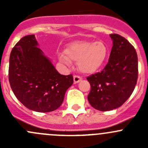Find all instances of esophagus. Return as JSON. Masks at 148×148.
Wrapping results in <instances>:
<instances>
[{"label": "esophagus", "mask_w": 148, "mask_h": 148, "mask_svg": "<svg viewBox=\"0 0 148 148\" xmlns=\"http://www.w3.org/2000/svg\"><path fill=\"white\" fill-rule=\"evenodd\" d=\"M82 79L80 77H79V76H74V84L79 83V82L82 81Z\"/></svg>", "instance_id": "esophagus-1"}]
</instances>
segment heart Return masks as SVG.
<instances>
[{
    "label": "heart",
    "instance_id": "b5f03b06",
    "mask_svg": "<svg viewBox=\"0 0 148 148\" xmlns=\"http://www.w3.org/2000/svg\"><path fill=\"white\" fill-rule=\"evenodd\" d=\"M65 55L59 59L70 65L71 62H78L80 71L86 74L99 71L105 63L109 54L107 46L102 41H76L69 44L64 50Z\"/></svg>",
    "mask_w": 148,
    "mask_h": 148
}]
</instances>
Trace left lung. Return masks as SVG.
<instances>
[{
    "instance_id": "8db88e82",
    "label": "left lung",
    "mask_w": 148,
    "mask_h": 148,
    "mask_svg": "<svg viewBox=\"0 0 148 148\" xmlns=\"http://www.w3.org/2000/svg\"><path fill=\"white\" fill-rule=\"evenodd\" d=\"M112 48L107 66L86 79L91 85L88 101L99 111H110L122 106L137 84L138 55L129 41L118 34H110Z\"/></svg>"
}]
</instances>
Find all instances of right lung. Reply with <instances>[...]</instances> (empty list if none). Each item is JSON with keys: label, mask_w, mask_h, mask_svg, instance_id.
Here are the masks:
<instances>
[{"label": "right lung", "mask_w": 148, "mask_h": 148, "mask_svg": "<svg viewBox=\"0 0 148 148\" xmlns=\"http://www.w3.org/2000/svg\"><path fill=\"white\" fill-rule=\"evenodd\" d=\"M38 46L34 35L23 37L15 45L10 55L8 78L15 96L25 107L49 112L62 105L74 80L71 74H59Z\"/></svg>", "instance_id": "obj_1"}]
</instances>
